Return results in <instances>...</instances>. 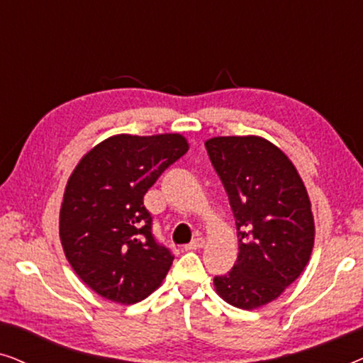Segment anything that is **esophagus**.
<instances>
[{"mask_svg": "<svg viewBox=\"0 0 363 363\" xmlns=\"http://www.w3.org/2000/svg\"><path fill=\"white\" fill-rule=\"evenodd\" d=\"M205 246V240L203 238H195L191 242H188V245L185 246L186 251H195V250H200V247Z\"/></svg>", "mask_w": 363, "mask_h": 363, "instance_id": "esophagus-1", "label": "esophagus"}]
</instances>
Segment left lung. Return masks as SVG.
Instances as JSON below:
<instances>
[{"instance_id":"1","label":"left lung","mask_w":363,"mask_h":363,"mask_svg":"<svg viewBox=\"0 0 363 363\" xmlns=\"http://www.w3.org/2000/svg\"><path fill=\"white\" fill-rule=\"evenodd\" d=\"M208 155L230 198L240 252L216 292L228 304L256 309L279 297L309 262L314 216L299 173L261 137H215Z\"/></svg>"}]
</instances>
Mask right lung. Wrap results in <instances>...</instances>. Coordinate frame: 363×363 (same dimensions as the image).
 I'll use <instances>...</instances> for the list:
<instances>
[{"instance_id": "right-lung-1", "label": "right lung", "mask_w": 363, "mask_h": 363, "mask_svg": "<svg viewBox=\"0 0 363 363\" xmlns=\"http://www.w3.org/2000/svg\"><path fill=\"white\" fill-rule=\"evenodd\" d=\"M186 152L180 133H122L94 147L74 168L59 236L69 264L99 296L130 306L165 279L173 255L153 236L143 196Z\"/></svg>"}]
</instances>
